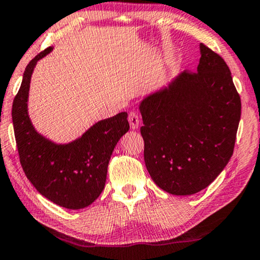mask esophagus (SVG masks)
I'll return each mask as SVG.
<instances>
[{
    "instance_id": "esophagus-1",
    "label": "esophagus",
    "mask_w": 260,
    "mask_h": 260,
    "mask_svg": "<svg viewBox=\"0 0 260 260\" xmlns=\"http://www.w3.org/2000/svg\"><path fill=\"white\" fill-rule=\"evenodd\" d=\"M127 120H129L131 129H137L138 125H140V117L135 111H131L129 113V117H127Z\"/></svg>"
}]
</instances>
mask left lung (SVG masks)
<instances>
[{"label": "left lung", "instance_id": "obj_1", "mask_svg": "<svg viewBox=\"0 0 260 260\" xmlns=\"http://www.w3.org/2000/svg\"><path fill=\"white\" fill-rule=\"evenodd\" d=\"M198 72L184 71L141 102L144 162L173 195L208 187L233 155L240 95L221 56L200 44Z\"/></svg>", "mask_w": 260, "mask_h": 260}]
</instances>
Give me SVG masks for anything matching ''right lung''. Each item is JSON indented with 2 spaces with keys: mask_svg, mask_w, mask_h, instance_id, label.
<instances>
[{
  "mask_svg": "<svg viewBox=\"0 0 260 260\" xmlns=\"http://www.w3.org/2000/svg\"><path fill=\"white\" fill-rule=\"evenodd\" d=\"M52 49L39 53L24 70L13 103L14 134L23 172L39 193L61 207L80 209L90 206L104 189L113 149L129 130L127 113L99 120L67 144H56L39 134L28 116V92L35 65Z\"/></svg>",
  "mask_w": 260,
  "mask_h": 260,
  "instance_id": "obj_1",
  "label": "right lung"
}]
</instances>
